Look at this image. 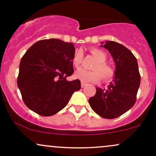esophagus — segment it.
Wrapping results in <instances>:
<instances>
[{
	"instance_id": "obj_1",
	"label": "esophagus",
	"mask_w": 156,
	"mask_h": 156,
	"mask_svg": "<svg viewBox=\"0 0 156 156\" xmlns=\"http://www.w3.org/2000/svg\"><path fill=\"white\" fill-rule=\"evenodd\" d=\"M86 85H87V83H83V82H81V86L82 88H83V87H84L85 86H86Z\"/></svg>"
}]
</instances>
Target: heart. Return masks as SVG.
Instances as JSON below:
<instances>
[{"label":"heart","instance_id":"obj_1","mask_svg":"<svg viewBox=\"0 0 156 156\" xmlns=\"http://www.w3.org/2000/svg\"><path fill=\"white\" fill-rule=\"evenodd\" d=\"M92 55L95 58L98 62L94 66L92 71L80 69L75 73L77 79H79L82 82H97L101 77L104 82H108L114 78L115 75V70L111 65L106 63L107 55L104 51L96 48H92L90 50ZM83 58V52L78 51L75 53L73 57V63L75 68H79Z\"/></svg>","mask_w":156,"mask_h":156}]
</instances>
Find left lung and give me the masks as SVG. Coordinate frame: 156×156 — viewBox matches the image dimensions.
Instances as JSON below:
<instances>
[{
  "label": "left lung",
  "instance_id": "1",
  "mask_svg": "<svg viewBox=\"0 0 156 156\" xmlns=\"http://www.w3.org/2000/svg\"><path fill=\"white\" fill-rule=\"evenodd\" d=\"M101 47L113 58L115 75L107 90L96 87V93L89 99V104L101 117L112 119L125 113L136 103L141 76L136 58L127 48L115 41H106Z\"/></svg>",
  "mask_w": 156,
  "mask_h": 156
}]
</instances>
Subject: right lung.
Listing matches in <instances>:
<instances>
[{
  "mask_svg": "<svg viewBox=\"0 0 156 156\" xmlns=\"http://www.w3.org/2000/svg\"><path fill=\"white\" fill-rule=\"evenodd\" d=\"M75 47L56 38L39 41L22 57L18 87L29 109L42 116L53 115L66 107L75 91L81 89L73 75Z\"/></svg>",
  "mask_w": 156,
  "mask_h": 156,
  "instance_id": "right-lung-1",
  "label": "right lung"
}]
</instances>
